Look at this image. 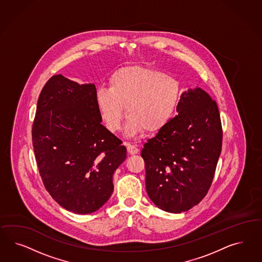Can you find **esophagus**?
Listing matches in <instances>:
<instances>
[{"label": "esophagus", "instance_id": "34e87169", "mask_svg": "<svg viewBox=\"0 0 262 262\" xmlns=\"http://www.w3.org/2000/svg\"><path fill=\"white\" fill-rule=\"evenodd\" d=\"M127 151L128 154H130V155H136V154H138V148L135 146V145H132V144H127Z\"/></svg>", "mask_w": 262, "mask_h": 262}]
</instances>
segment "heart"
Instances as JSON below:
<instances>
[{"label":"heart","mask_w":262,"mask_h":262,"mask_svg":"<svg viewBox=\"0 0 262 262\" xmlns=\"http://www.w3.org/2000/svg\"><path fill=\"white\" fill-rule=\"evenodd\" d=\"M108 85L96 90V104L112 133L121 127L125 105L127 135L143 129L148 134L161 130L173 118L182 92L180 81L173 76L141 65L113 72Z\"/></svg>","instance_id":"obj_1"}]
</instances>
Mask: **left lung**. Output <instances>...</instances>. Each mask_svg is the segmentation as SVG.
<instances>
[{
  "label": "left lung",
  "mask_w": 262,
  "mask_h": 262,
  "mask_svg": "<svg viewBox=\"0 0 262 262\" xmlns=\"http://www.w3.org/2000/svg\"><path fill=\"white\" fill-rule=\"evenodd\" d=\"M178 115L144 145L146 190L160 209L181 213L205 198L222 150L217 103L201 88L183 92Z\"/></svg>",
  "instance_id": "1"
}]
</instances>
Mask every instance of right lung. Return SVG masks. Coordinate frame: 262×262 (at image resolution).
<instances>
[{
	"label": "right lung",
	"instance_id": "add662e5",
	"mask_svg": "<svg viewBox=\"0 0 262 262\" xmlns=\"http://www.w3.org/2000/svg\"><path fill=\"white\" fill-rule=\"evenodd\" d=\"M96 86L55 75L40 92L32 123L43 184L59 206L88 214L113 192L112 176L127 159L122 141L102 125Z\"/></svg>",
	"mask_w": 262,
	"mask_h": 262
}]
</instances>
